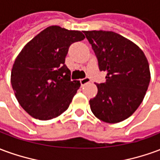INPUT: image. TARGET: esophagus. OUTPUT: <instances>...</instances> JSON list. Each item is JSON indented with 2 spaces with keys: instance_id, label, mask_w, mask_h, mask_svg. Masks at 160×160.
I'll return each mask as SVG.
<instances>
[{
  "instance_id": "34e87169",
  "label": "esophagus",
  "mask_w": 160,
  "mask_h": 160,
  "mask_svg": "<svg viewBox=\"0 0 160 160\" xmlns=\"http://www.w3.org/2000/svg\"><path fill=\"white\" fill-rule=\"evenodd\" d=\"M80 84H81V86H84V85H86V84L89 83L91 81L90 78H88V77H86V78H83V79H81L80 80Z\"/></svg>"
}]
</instances>
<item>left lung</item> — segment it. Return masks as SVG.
<instances>
[{"label":"left lung","instance_id":"1","mask_svg":"<svg viewBox=\"0 0 160 160\" xmlns=\"http://www.w3.org/2000/svg\"><path fill=\"white\" fill-rule=\"evenodd\" d=\"M100 71L106 81L96 84L98 93L89 101L99 120L117 123L137 110L148 91L151 75L143 51L130 40L113 32L86 31Z\"/></svg>","mask_w":160,"mask_h":160}]
</instances>
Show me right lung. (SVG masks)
Wrapping results in <instances>:
<instances>
[{"label": "right lung", "instance_id": "obj_1", "mask_svg": "<svg viewBox=\"0 0 160 160\" xmlns=\"http://www.w3.org/2000/svg\"><path fill=\"white\" fill-rule=\"evenodd\" d=\"M85 38L80 31L47 27L22 49L12 65L11 84L21 107L32 118L62 114L80 87L65 64L69 46Z\"/></svg>", "mask_w": 160, "mask_h": 160}]
</instances>
